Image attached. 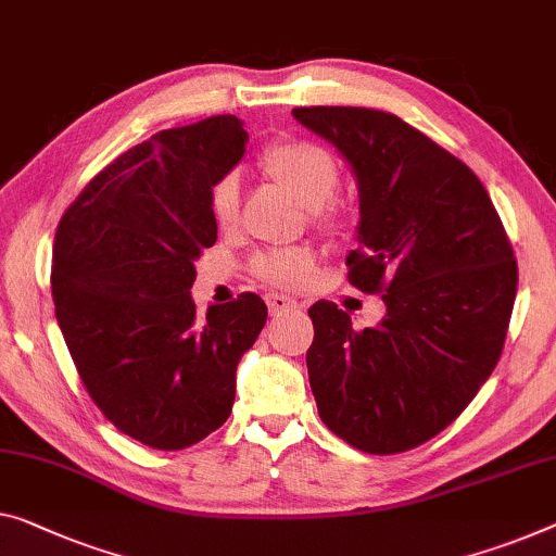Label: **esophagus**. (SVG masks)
Listing matches in <instances>:
<instances>
[{
	"instance_id": "obj_1",
	"label": "esophagus",
	"mask_w": 556,
	"mask_h": 556,
	"mask_svg": "<svg viewBox=\"0 0 556 556\" xmlns=\"http://www.w3.org/2000/svg\"><path fill=\"white\" fill-rule=\"evenodd\" d=\"M267 306H269L271 317H279V314H285V312L300 309V304H296L294 300H289V296H285V294H267Z\"/></svg>"
}]
</instances>
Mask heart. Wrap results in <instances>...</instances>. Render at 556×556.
Instances as JSON below:
<instances>
[{
  "label": "heart",
  "mask_w": 556,
  "mask_h": 556,
  "mask_svg": "<svg viewBox=\"0 0 556 556\" xmlns=\"http://www.w3.org/2000/svg\"><path fill=\"white\" fill-rule=\"evenodd\" d=\"M262 167L296 202L312 210V217L319 225L334 222L337 212L329 199L339 185V172L327 149L312 142H281L264 152ZM210 206L219 227L235 225L239 212V181L235 174L217 179L210 194ZM254 271L271 285L300 287L314 275V254L309 250L262 254L254 262Z\"/></svg>",
  "instance_id": "heart-1"
}]
</instances>
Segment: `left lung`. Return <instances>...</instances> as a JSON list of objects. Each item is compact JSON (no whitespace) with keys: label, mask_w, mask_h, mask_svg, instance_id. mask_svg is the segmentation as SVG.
Wrapping results in <instances>:
<instances>
[{"label":"left lung","mask_w":556,"mask_h":556,"mask_svg":"<svg viewBox=\"0 0 556 556\" xmlns=\"http://www.w3.org/2000/svg\"><path fill=\"white\" fill-rule=\"evenodd\" d=\"M292 117L350 164L359 192L350 281L387 304L362 331L337 304L309 309L319 417L362 452H407L450 427L500 362L515 252L477 174L407 122L364 106H296Z\"/></svg>","instance_id":"1"}]
</instances>
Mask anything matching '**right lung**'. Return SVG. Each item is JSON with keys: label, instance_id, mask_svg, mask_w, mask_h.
I'll return each instance as SVG.
<instances>
[{"label": "right lung", "instance_id": "1", "mask_svg": "<svg viewBox=\"0 0 556 556\" xmlns=\"http://www.w3.org/2000/svg\"><path fill=\"white\" fill-rule=\"evenodd\" d=\"M231 114L156 131L104 167L60 222L56 325L89 396L119 432L185 450L225 425L237 364L267 321L242 294L197 319L194 262L217 242L210 194L247 152Z\"/></svg>", "mask_w": 556, "mask_h": 556}]
</instances>
